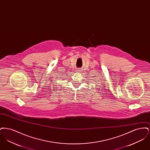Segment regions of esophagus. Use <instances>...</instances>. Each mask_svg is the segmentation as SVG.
Returning <instances> with one entry per match:
<instances>
[{
  "mask_svg": "<svg viewBox=\"0 0 150 150\" xmlns=\"http://www.w3.org/2000/svg\"><path fill=\"white\" fill-rule=\"evenodd\" d=\"M78 71H80V70H78Z\"/></svg>",
  "mask_w": 150,
  "mask_h": 150,
  "instance_id": "esophagus-1",
  "label": "esophagus"
}]
</instances>
